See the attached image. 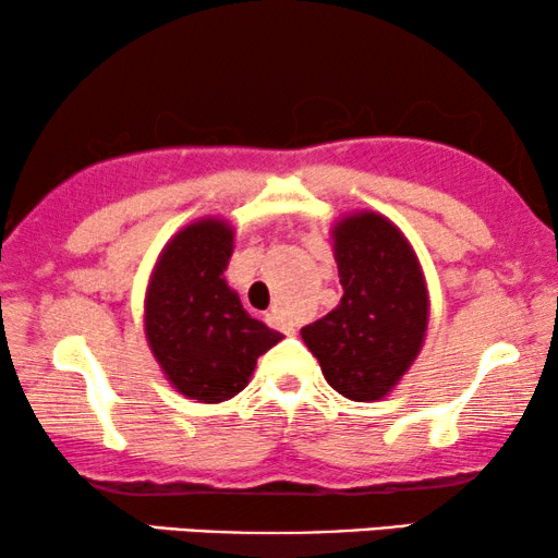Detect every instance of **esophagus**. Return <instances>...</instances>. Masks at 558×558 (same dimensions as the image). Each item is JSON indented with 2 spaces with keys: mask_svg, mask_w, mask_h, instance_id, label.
<instances>
[{
  "mask_svg": "<svg viewBox=\"0 0 558 558\" xmlns=\"http://www.w3.org/2000/svg\"><path fill=\"white\" fill-rule=\"evenodd\" d=\"M266 323H269L271 327H277V330H281V332H287V335H294L296 332V327L289 323L287 315L281 310H271L269 315H266Z\"/></svg>",
  "mask_w": 558,
  "mask_h": 558,
  "instance_id": "1",
  "label": "esophagus"
}]
</instances>
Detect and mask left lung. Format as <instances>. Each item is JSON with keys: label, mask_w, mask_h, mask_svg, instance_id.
Segmentation results:
<instances>
[{"label": "left lung", "mask_w": 558, "mask_h": 558, "mask_svg": "<svg viewBox=\"0 0 558 558\" xmlns=\"http://www.w3.org/2000/svg\"><path fill=\"white\" fill-rule=\"evenodd\" d=\"M342 300L302 327L323 376L350 401H378L422 350L429 294L403 233L378 213L342 218L332 231Z\"/></svg>", "instance_id": "obj_1"}]
</instances>
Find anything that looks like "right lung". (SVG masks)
Instances as JSON below:
<instances>
[{"instance_id": "1", "label": "right lung", "mask_w": 558, "mask_h": 558, "mask_svg": "<svg viewBox=\"0 0 558 558\" xmlns=\"http://www.w3.org/2000/svg\"><path fill=\"white\" fill-rule=\"evenodd\" d=\"M231 254L226 220L190 223L159 254L144 302V330L167 380L203 403L241 393L256 357L284 338L251 317L226 284Z\"/></svg>"}]
</instances>
